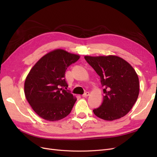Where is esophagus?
<instances>
[{
  "label": "esophagus",
  "mask_w": 157,
  "mask_h": 157,
  "mask_svg": "<svg viewBox=\"0 0 157 157\" xmlns=\"http://www.w3.org/2000/svg\"><path fill=\"white\" fill-rule=\"evenodd\" d=\"M90 95V93L88 92H85L83 95H82V97H84V98H86V97H88V96Z\"/></svg>",
  "instance_id": "34e87169"
}]
</instances>
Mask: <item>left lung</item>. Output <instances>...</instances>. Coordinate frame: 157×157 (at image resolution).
<instances>
[{"mask_svg": "<svg viewBox=\"0 0 157 157\" xmlns=\"http://www.w3.org/2000/svg\"><path fill=\"white\" fill-rule=\"evenodd\" d=\"M84 59L100 77L103 87V102L93 110L95 115L105 121L125 116L138 98L140 83L136 71L116 56H86Z\"/></svg>", "mask_w": 157, "mask_h": 157, "instance_id": "1", "label": "left lung"}]
</instances>
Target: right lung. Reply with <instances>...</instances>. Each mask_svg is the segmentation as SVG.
<instances>
[{
    "mask_svg": "<svg viewBox=\"0 0 157 157\" xmlns=\"http://www.w3.org/2000/svg\"><path fill=\"white\" fill-rule=\"evenodd\" d=\"M80 58L61 49L52 51L33 66L25 79L24 92L27 101L38 115L48 121H57L71 113L77 98L65 79L69 65Z\"/></svg>",
    "mask_w": 157,
    "mask_h": 157,
    "instance_id": "right-lung-1",
    "label": "right lung"
}]
</instances>
